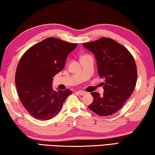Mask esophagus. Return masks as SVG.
<instances>
[{"label": "esophagus", "mask_w": 155, "mask_h": 155, "mask_svg": "<svg viewBox=\"0 0 155 155\" xmlns=\"http://www.w3.org/2000/svg\"><path fill=\"white\" fill-rule=\"evenodd\" d=\"M77 93L80 95H84L87 93V92H85V91H77Z\"/></svg>", "instance_id": "esophagus-1"}]
</instances>
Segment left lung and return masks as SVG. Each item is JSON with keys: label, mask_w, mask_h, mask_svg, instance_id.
<instances>
[{"label": "left lung", "mask_w": 155, "mask_h": 155, "mask_svg": "<svg viewBox=\"0 0 155 155\" xmlns=\"http://www.w3.org/2000/svg\"><path fill=\"white\" fill-rule=\"evenodd\" d=\"M97 61L98 74L104 80V94L93 92L90 110L100 116H108L120 110L135 89L137 73L135 60L129 51L109 38L84 43Z\"/></svg>", "instance_id": "obj_1"}]
</instances>
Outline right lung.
Instances as JSON below:
<instances>
[{
	"label": "right lung",
	"instance_id": "1",
	"mask_svg": "<svg viewBox=\"0 0 155 155\" xmlns=\"http://www.w3.org/2000/svg\"><path fill=\"white\" fill-rule=\"evenodd\" d=\"M78 44L55 38H47L29 48L18 64L15 83L18 94L25 109L34 118L49 120L56 116L69 89L54 91L53 77L65 66L68 55Z\"/></svg>",
	"mask_w": 155,
	"mask_h": 155
}]
</instances>
